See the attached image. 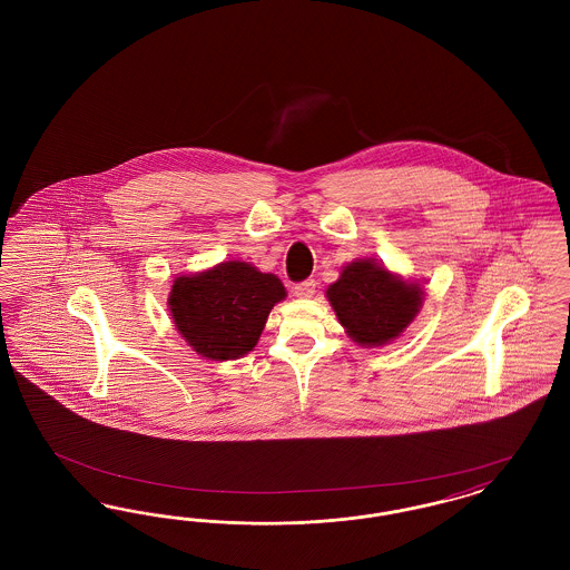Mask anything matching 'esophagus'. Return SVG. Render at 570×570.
Masks as SVG:
<instances>
[{
	"label": "esophagus",
	"instance_id": "obj_1",
	"mask_svg": "<svg viewBox=\"0 0 570 570\" xmlns=\"http://www.w3.org/2000/svg\"><path fill=\"white\" fill-rule=\"evenodd\" d=\"M293 293H295V297L298 298L312 297V295L316 293V282H314V279H303V282L295 284Z\"/></svg>",
	"mask_w": 570,
	"mask_h": 570
}]
</instances>
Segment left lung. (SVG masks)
I'll return each mask as SVG.
<instances>
[{
	"mask_svg": "<svg viewBox=\"0 0 570 570\" xmlns=\"http://www.w3.org/2000/svg\"><path fill=\"white\" fill-rule=\"evenodd\" d=\"M416 282L389 272L370 258H358L342 269L326 288L340 325L358 346H384L400 337L423 305Z\"/></svg>",
	"mask_w": 570,
	"mask_h": 570,
	"instance_id": "1",
	"label": "left lung"
}]
</instances>
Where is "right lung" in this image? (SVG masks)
I'll list each match as a JSON object with an SVG mask.
<instances>
[{"label": "right lung", "instance_id": "1", "mask_svg": "<svg viewBox=\"0 0 570 570\" xmlns=\"http://www.w3.org/2000/svg\"><path fill=\"white\" fill-rule=\"evenodd\" d=\"M282 298H286V288L273 273L228 261L177 277L168 309L196 353L212 361H230L256 346L273 305Z\"/></svg>", "mask_w": 570, "mask_h": 570}]
</instances>
